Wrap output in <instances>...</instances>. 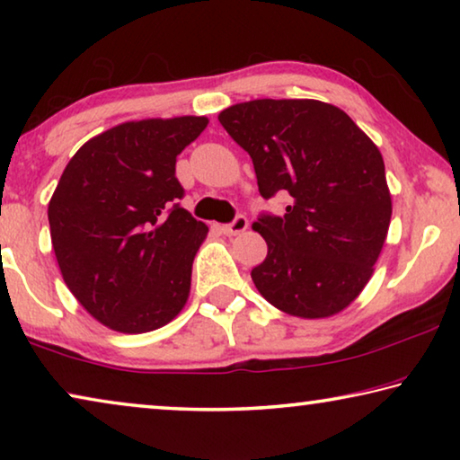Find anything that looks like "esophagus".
Instances as JSON below:
<instances>
[{"label": "esophagus", "instance_id": "obj_1", "mask_svg": "<svg viewBox=\"0 0 460 460\" xmlns=\"http://www.w3.org/2000/svg\"><path fill=\"white\" fill-rule=\"evenodd\" d=\"M221 229H223L225 235H239V233H243L247 229V219L243 215H237L235 219L227 223V225H223Z\"/></svg>", "mask_w": 460, "mask_h": 460}]
</instances>
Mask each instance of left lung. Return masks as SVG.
<instances>
[{
    "label": "left lung",
    "instance_id": "8db88e82",
    "mask_svg": "<svg viewBox=\"0 0 460 460\" xmlns=\"http://www.w3.org/2000/svg\"><path fill=\"white\" fill-rule=\"evenodd\" d=\"M219 121L252 158L261 197H292L282 217L253 223L268 243L252 270L255 288L292 316L341 313L369 282L392 219L377 146L345 111L314 99L247 101Z\"/></svg>",
    "mask_w": 460,
    "mask_h": 460
}]
</instances>
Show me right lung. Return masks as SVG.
Instances as JSON below:
<instances>
[{
    "mask_svg": "<svg viewBox=\"0 0 460 460\" xmlns=\"http://www.w3.org/2000/svg\"><path fill=\"white\" fill-rule=\"evenodd\" d=\"M207 118L128 121L89 139L49 205L54 255L68 290L119 332L168 324L189 300L208 227L181 207L176 155Z\"/></svg>",
    "mask_w": 460,
    "mask_h": 460,
    "instance_id": "add662e5",
    "label": "right lung"
}]
</instances>
